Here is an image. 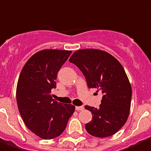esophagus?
<instances>
[{
	"label": "esophagus",
	"instance_id": "1",
	"mask_svg": "<svg viewBox=\"0 0 151 151\" xmlns=\"http://www.w3.org/2000/svg\"><path fill=\"white\" fill-rule=\"evenodd\" d=\"M75 109L77 111H81V110L83 109V106H76Z\"/></svg>",
	"mask_w": 151,
	"mask_h": 151
}]
</instances>
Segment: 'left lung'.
Returning <instances> with one entry per match:
<instances>
[{
  "mask_svg": "<svg viewBox=\"0 0 151 151\" xmlns=\"http://www.w3.org/2000/svg\"><path fill=\"white\" fill-rule=\"evenodd\" d=\"M69 61L82 71L89 88L103 95L99 109L85 106L93 115L85 125L86 132L97 137L115 134L127 122L132 100V86L122 65L108 52L93 48L77 51Z\"/></svg>",
  "mask_w": 151,
  "mask_h": 151,
  "instance_id": "8db88e82",
  "label": "left lung"
}]
</instances>
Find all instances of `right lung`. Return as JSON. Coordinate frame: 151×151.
Instances as JSON below:
<instances>
[{"mask_svg": "<svg viewBox=\"0 0 151 151\" xmlns=\"http://www.w3.org/2000/svg\"><path fill=\"white\" fill-rule=\"evenodd\" d=\"M71 51L45 49L27 61L18 79L17 102L27 128L42 139L49 140L65 131L75 106L54 100L57 74Z\"/></svg>", "mask_w": 151, "mask_h": 151, "instance_id": "1", "label": "right lung"}]
</instances>
